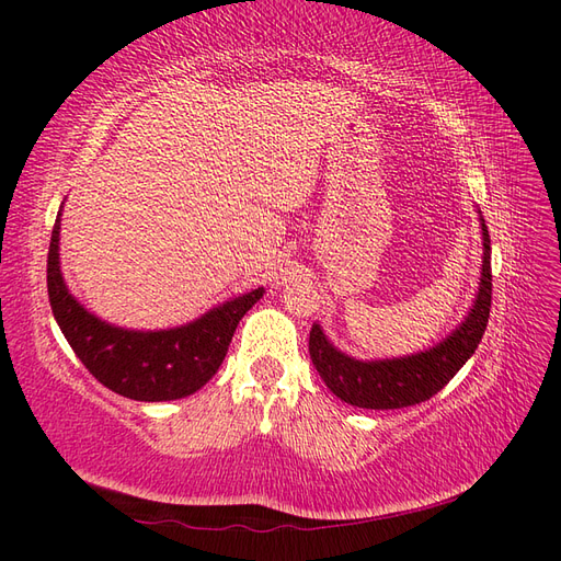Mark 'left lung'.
Listing matches in <instances>:
<instances>
[{
	"label": "left lung",
	"instance_id": "8db88e82",
	"mask_svg": "<svg viewBox=\"0 0 561 561\" xmlns=\"http://www.w3.org/2000/svg\"><path fill=\"white\" fill-rule=\"evenodd\" d=\"M480 222L484 257L478 297L461 325L437 346L404 358L355 360L334 348L318 322H313L309 336L311 360L336 398L363 410H400L433 398L468 363L482 342L491 309V241L482 217Z\"/></svg>",
	"mask_w": 561,
	"mask_h": 561
}]
</instances>
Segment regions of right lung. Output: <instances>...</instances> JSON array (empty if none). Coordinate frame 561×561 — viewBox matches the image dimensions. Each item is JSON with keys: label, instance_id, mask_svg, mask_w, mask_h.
<instances>
[{"label": "right lung", "instance_id": "obj_1", "mask_svg": "<svg viewBox=\"0 0 561 561\" xmlns=\"http://www.w3.org/2000/svg\"><path fill=\"white\" fill-rule=\"evenodd\" d=\"M60 213L50 233L46 285L54 318L67 344L91 375L114 393L163 402L196 393L222 365L239 320L260 301L264 287L219 304L190 325L157 332L124 330L100 320L67 290L60 274Z\"/></svg>", "mask_w": 561, "mask_h": 561}]
</instances>
